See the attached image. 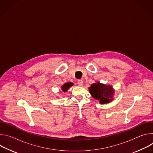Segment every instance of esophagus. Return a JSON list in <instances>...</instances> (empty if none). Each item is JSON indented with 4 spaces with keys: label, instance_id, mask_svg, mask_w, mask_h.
<instances>
[{
    "label": "esophagus",
    "instance_id": "esophagus-1",
    "mask_svg": "<svg viewBox=\"0 0 153 153\" xmlns=\"http://www.w3.org/2000/svg\"><path fill=\"white\" fill-rule=\"evenodd\" d=\"M83 80H78V81H77V84H78L79 86H82V85H83Z\"/></svg>",
    "mask_w": 153,
    "mask_h": 153
}]
</instances>
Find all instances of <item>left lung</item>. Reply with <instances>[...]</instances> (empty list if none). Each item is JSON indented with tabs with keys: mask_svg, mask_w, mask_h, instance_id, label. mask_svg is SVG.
I'll return each mask as SVG.
<instances>
[{
	"mask_svg": "<svg viewBox=\"0 0 153 153\" xmlns=\"http://www.w3.org/2000/svg\"><path fill=\"white\" fill-rule=\"evenodd\" d=\"M89 91L92 97L99 100L100 104L108 103L113 100L114 90L111 85H106L97 82L91 85Z\"/></svg>",
	"mask_w": 153,
	"mask_h": 153,
	"instance_id": "8db88e82",
	"label": "left lung"
}]
</instances>
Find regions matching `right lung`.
Here are the masks:
<instances>
[{"label":"right lung","instance_id":"obj_1","mask_svg":"<svg viewBox=\"0 0 153 153\" xmlns=\"http://www.w3.org/2000/svg\"><path fill=\"white\" fill-rule=\"evenodd\" d=\"M73 85V83L71 82H67V83H65L62 86V90L63 92H66L68 89L70 87H71V86Z\"/></svg>","mask_w":153,"mask_h":153}]
</instances>
